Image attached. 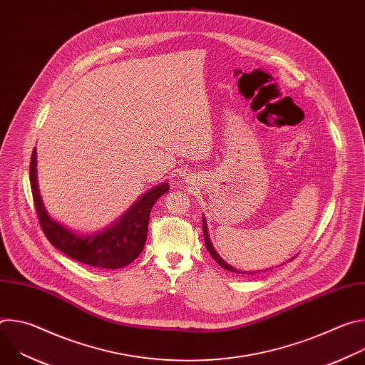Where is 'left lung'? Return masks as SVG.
Masks as SVG:
<instances>
[{"instance_id":"left-lung-1","label":"left lung","mask_w":365,"mask_h":365,"mask_svg":"<svg viewBox=\"0 0 365 365\" xmlns=\"http://www.w3.org/2000/svg\"><path fill=\"white\" fill-rule=\"evenodd\" d=\"M202 228H203V238H205V247H206V250H207V252H210L211 255H212V258L215 259V262L222 267V269H225V270H228V272H232V273H237V274H248V276H251V274H255V273H259V270H257V272H242V270H237L235 267H232V266H230L228 263H225L224 262V258L215 251V248H214V245H212V242H211V238H210V234H207V225H206V220H205V217H202ZM294 258V257H293ZM292 258V259H293Z\"/></svg>"}]
</instances>
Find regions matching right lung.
<instances>
[{"label": "right lung", "instance_id": "obj_1", "mask_svg": "<svg viewBox=\"0 0 365 365\" xmlns=\"http://www.w3.org/2000/svg\"><path fill=\"white\" fill-rule=\"evenodd\" d=\"M36 155L34 148L30 163V183L37 217L47 240L76 262L92 267L114 270L133 263L144 248L151 207L169 190V183L163 182L148 189L108 227L82 234L48 215L38 190Z\"/></svg>", "mask_w": 365, "mask_h": 365}]
</instances>
